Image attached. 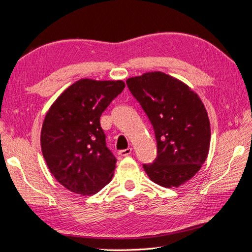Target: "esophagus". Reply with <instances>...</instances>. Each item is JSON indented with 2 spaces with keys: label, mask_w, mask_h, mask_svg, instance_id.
I'll return each instance as SVG.
<instances>
[{
  "label": "esophagus",
  "mask_w": 252,
  "mask_h": 252,
  "mask_svg": "<svg viewBox=\"0 0 252 252\" xmlns=\"http://www.w3.org/2000/svg\"><path fill=\"white\" fill-rule=\"evenodd\" d=\"M131 151H132L131 148H127V149H124V150H120L119 155L122 156V157H127V156L130 155Z\"/></svg>",
  "instance_id": "1"
}]
</instances>
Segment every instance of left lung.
Returning a JSON list of instances; mask_svg holds the SVG:
<instances>
[{
    "instance_id": "8db88e82",
    "label": "left lung",
    "mask_w": 252,
    "mask_h": 252,
    "mask_svg": "<svg viewBox=\"0 0 252 252\" xmlns=\"http://www.w3.org/2000/svg\"><path fill=\"white\" fill-rule=\"evenodd\" d=\"M126 83L156 133L158 157L143 168L160 186L179 187L196 175L209 155L211 129L204 104L190 87L162 71Z\"/></svg>"
}]
</instances>
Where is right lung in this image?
<instances>
[{"instance_id": "right-lung-1", "label": "right lung", "mask_w": 252, "mask_h": 252, "mask_svg": "<svg viewBox=\"0 0 252 252\" xmlns=\"http://www.w3.org/2000/svg\"><path fill=\"white\" fill-rule=\"evenodd\" d=\"M124 88L123 80L79 79L47 112L41 150L51 174L71 192L91 196L114 175L116 158L106 148L100 117Z\"/></svg>"}]
</instances>
